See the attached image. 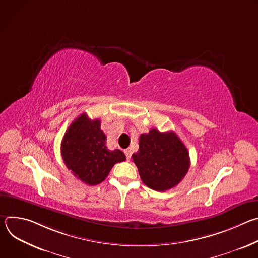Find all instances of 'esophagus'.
<instances>
[{
    "mask_svg": "<svg viewBox=\"0 0 258 258\" xmlns=\"http://www.w3.org/2000/svg\"><path fill=\"white\" fill-rule=\"evenodd\" d=\"M124 154H125V156H126V159L130 160L131 157H132V151H131L130 149H126V150H124Z\"/></svg>",
    "mask_w": 258,
    "mask_h": 258,
    "instance_id": "obj_1",
    "label": "esophagus"
}]
</instances>
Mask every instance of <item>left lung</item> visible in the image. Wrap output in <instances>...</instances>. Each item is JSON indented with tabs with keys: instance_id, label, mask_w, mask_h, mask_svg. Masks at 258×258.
<instances>
[{
	"instance_id": "left-lung-1",
	"label": "left lung",
	"mask_w": 258,
	"mask_h": 258,
	"mask_svg": "<svg viewBox=\"0 0 258 258\" xmlns=\"http://www.w3.org/2000/svg\"><path fill=\"white\" fill-rule=\"evenodd\" d=\"M142 181L158 192L167 191L181 181L190 167L187 147L173 132L151 128L140 136L139 150L133 154Z\"/></svg>"
}]
</instances>
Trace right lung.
<instances>
[{"mask_svg":"<svg viewBox=\"0 0 258 258\" xmlns=\"http://www.w3.org/2000/svg\"><path fill=\"white\" fill-rule=\"evenodd\" d=\"M61 154L73 175L90 186L102 182L115 163L126 160L122 151L107 148L100 120H92L86 113L67 128L61 143Z\"/></svg>","mask_w":258,"mask_h":258,"instance_id":"add662e5","label":"right lung"}]
</instances>
